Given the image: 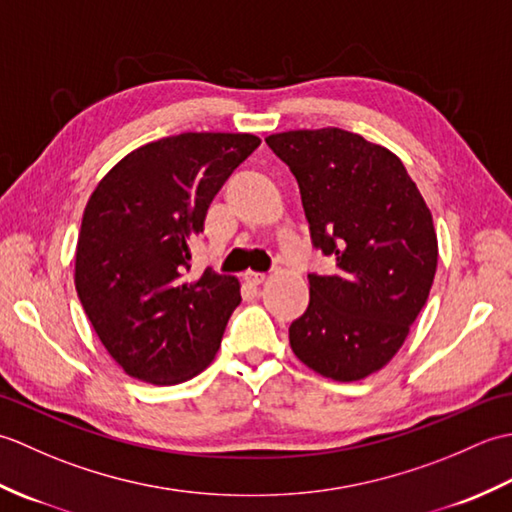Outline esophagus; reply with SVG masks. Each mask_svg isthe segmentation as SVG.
<instances>
[{
    "mask_svg": "<svg viewBox=\"0 0 512 512\" xmlns=\"http://www.w3.org/2000/svg\"><path fill=\"white\" fill-rule=\"evenodd\" d=\"M244 281L250 286H262L266 281V275L264 273H253V270H248V273H244Z\"/></svg>",
    "mask_w": 512,
    "mask_h": 512,
    "instance_id": "34e87169",
    "label": "esophagus"
}]
</instances>
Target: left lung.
I'll return each instance as SVG.
<instances>
[{"mask_svg":"<svg viewBox=\"0 0 512 512\" xmlns=\"http://www.w3.org/2000/svg\"><path fill=\"white\" fill-rule=\"evenodd\" d=\"M297 178L312 246L336 273H310L290 347L314 372L352 383L385 367L427 303L438 268L429 206L396 154L339 127L266 138Z\"/></svg>","mask_w":512,"mask_h":512,"instance_id":"1","label":"left lung"}]
</instances>
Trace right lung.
Returning a JSON list of instances; mask_svg holds the SVG:
<instances>
[{
  "label": "right lung",
  "instance_id": "right-lung-1",
  "mask_svg": "<svg viewBox=\"0 0 512 512\" xmlns=\"http://www.w3.org/2000/svg\"><path fill=\"white\" fill-rule=\"evenodd\" d=\"M253 134L187 132L127 154L83 211L74 284L105 350L154 385L198 376L242 301L211 268L189 281V244L228 176L259 147Z\"/></svg>",
  "mask_w": 512,
  "mask_h": 512
}]
</instances>
